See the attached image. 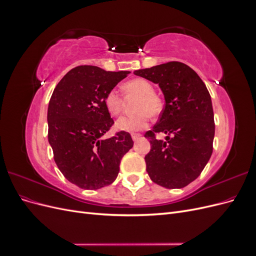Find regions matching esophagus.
Returning <instances> with one entry per match:
<instances>
[{"instance_id": "1", "label": "esophagus", "mask_w": 256, "mask_h": 256, "mask_svg": "<svg viewBox=\"0 0 256 256\" xmlns=\"http://www.w3.org/2000/svg\"><path fill=\"white\" fill-rule=\"evenodd\" d=\"M131 138H132L134 141H136L141 138V134H131Z\"/></svg>"}]
</instances>
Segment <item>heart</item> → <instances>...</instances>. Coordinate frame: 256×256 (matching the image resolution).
Segmentation results:
<instances>
[{
  "label": "heart",
  "mask_w": 256,
  "mask_h": 256,
  "mask_svg": "<svg viewBox=\"0 0 256 256\" xmlns=\"http://www.w3.org/2000/svg\"><path fill=\"white\" fill-rule=\"evenodd\" d=\"M122 90L126 95H136L138 98L134 104L136 112L120 118L116 120V128L126 132H136L145 129L148 125L150 115L157 116L161 113L164 100L154 92L152 83L143 78H134L125 82L122 85ZM104 104L108 112L116 116L122 110L124 100L118 90H111L104 97Z\"/></svg>",
  "instance_id": "heart-1"
}]
</instances>
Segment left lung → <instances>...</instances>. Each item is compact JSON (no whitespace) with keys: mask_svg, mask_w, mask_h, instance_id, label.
Returning a JSON list of instances; mask_svg holds the SVG:
<instances>
[{"mask_svg":"<svg viewBox=\"0 0 256 256\" xmlns=\"http://www.w3.org/2000/svg\"><path fill=\"white\" fill-rule=\"evenodd\" d=\"M134 74L159 84L166 106L147 131L150 152L145 156L150 180L168 189L184 188L202 173L212 154L214 120L212 98L198 74L180 62H168ZM167 134L164 142L156 134Z\"/></svg>","mask_w":256,"mask_h":256,"instance_id":"obj_1","label":"left lung"}]
</instances>
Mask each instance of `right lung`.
<instances>
[{"instance_id":"right-lung-1","label":"right lung","mask_w":256,"mask_h":256,"mask_svg":"<svg viewBox=\"0 0 256 256\" xmlns=\"http://www.w3.org/2000/svg\"><path fill=\"white\" fill-rule=\"evenodd\" d=\"M130 72L78 66L53 90L48 106V140L53 158L67 180L86 190L111 184L134 141L126 131L102 138L114 124L104 104L108 92Z\"/></svg>"}]
</instances>
